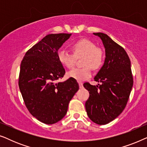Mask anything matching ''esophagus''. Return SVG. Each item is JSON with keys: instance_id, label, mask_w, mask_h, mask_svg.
I'll use <instances>...</instances> for the list:
<instances>
[{"instance_id": "1", "label": "esophagus", "mask_w": 147, "mask_h": 147, "mask_svg": "<svg viewBox=\"0 0 147 147\" xmlns=\"http://www.w3.org/2000/svg\"><path fill=\"white\" fill-rule=\"evenodd\" d=\"M79 86H80V88H84L83 83H82V82H79Z\"/></svg>"}]
</instances>
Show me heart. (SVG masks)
I'll use <instances>...</instances> for the list:
<instances>
[{"instance_id":"b5f03b06","label":"heart","mask_w":147,"mask_h":147,"mask_svg":"<svg viewBox=\"0 0 147 147\" xmlns=\"http://www.w3.org/2000/svg\"><path fill=\"white\" fill-rule=\"evenodd\" d=\"M72 53L60 50L57 58L59 63L64 67L71 69L76 63V58L82 57L84 67L74 68L67 74L68 78L81 81L91 77L92 69H99L103 65L105 60V53L102 47L88 39H80L71 44Z\"/></svg>"}]
</instances>
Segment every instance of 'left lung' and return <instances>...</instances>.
<instances>
[{
    "label": "left lung",
    "mask_w": 147,
    "mask_h": 147,
    "mask_svg": "<svg viewBox=\"0 0 147 147\" xmlns=\"http://www.w3.org/2000/svg\"><path fill=\"white\" fill-rule=\"evenodd\" d=\"M102 39L105 47L106 59L94 81L98 86L89 82L84 87L90 96L85 106L88 117L95 123H109L122 113L129 98L133 86L130 60L123 47L102 33H94Z\"/></svg>",
    "instance_id": "8db88e82"
}]
</instances>
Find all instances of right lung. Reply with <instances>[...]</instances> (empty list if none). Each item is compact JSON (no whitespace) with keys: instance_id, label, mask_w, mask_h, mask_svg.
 <instances>
[{"instance_id":"1","label":"right lung","mask_w":147,"mask_h":147,"mask_svg":"<svg viewBox=\"0 0 147 147\" xmlns=\"http://www.w3.org/2000/svg\"><path fill=\"white\" fill-rule=\"evenodd\" d=\"M71 35L49 34L26 52L20 67L19 87L33 116L43 123L55 124L67 113L70 100L79 90L76 80L62 78L65 71L57 58L58 49Z\"/></svg>"}]
</instances>
